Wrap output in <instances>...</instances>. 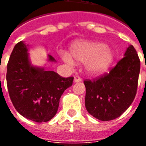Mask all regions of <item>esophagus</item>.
<instances>
[{
	"mask_svg": "<svg viewBox=\"0 0 146 146\" xmlns=\"http://www.w3.org/2000/svg\"><path fill=\"white\" fill-rule=\"evenodd\" d=\"M81 81V78L78 76H74V82H80Z\"/></svg>",
	"mask_w": 146,
	"mask_h": 146,
	"instance_id": "esophagus-1",
	"label": "esophagus"
}]
</instances>
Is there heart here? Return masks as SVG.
<instances>
[{"mask_svg":"<svg viewBox=\"0 0 146 146\" xmlns=\"http://www.w3.org/2000/svg\"><path fill=\"white\" fill-rule=\"evenodd\" d=\"M70 55L66 52L61 53V58L70 66L78 62H86V71L93 76L106 73L111 66L114 54L103 43L88 40L75 42L70 47Z\"/></svg>","mask_w":146,"mask_h":146,"instance_id":"heart-1","label":"heart"}]
</instances>
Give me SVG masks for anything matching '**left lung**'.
Segmentation results:
<instances>
[{
    "instance_id": "left-lung-1",
    "label": "left lung",
    "mask_w": 146,
    "mask_h": 146,
    "mask_svg": "<svg viewBox=\"0 0 146 146\" xmlns=\"http://www.w3.org/2000/svg\"><path fill=\"white\" fill-rule=\"evenodd\" d=\"M140 60L130 45L124 57L116 66L95 80H85V107L92 116L102 121L121 116L134 101L138 88Z\"/></svg>"
}]
</instances>
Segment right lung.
Returning <instances> with one entry per match:
<instances>
[{
  "instance_id": "add662e5",
  "label": "right lung",
  "mask_w": 146,
  "mask_h": 146,
  "mask_svg": "<svg viewBox=\"0 0 146 146\" xmlns=\"http://www.w3.org/2000/svg\"><path fill=\"white\" fill-rule=\"evenodd\" d=\"M28 45L15 44L7 66V86L11 102L19 113L34 122H48L56 114L59 99L73 84V77H62L54 71L33 66ZM48 61L54 62L51 55Z\"/></svg>"
}]
</instances>
